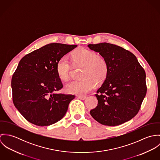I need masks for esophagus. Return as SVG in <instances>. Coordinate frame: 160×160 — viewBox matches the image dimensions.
<instances>
[{
    "mask_svg": "<svg viewBox=\"0 0 160 160\" xmlns=\"http://www.w3.org/2000/svg\"><path fill=\"white\" fill-rule=\"evenodd\" d=\"M78 98L81 99V100H85L86 98V96H83V95H79V96H78Z\"/></svg>",
    "mask_w": 160,
    "mask_h": 160,
    "instance_id": "1",
    "label": "esophagus"
}]
</instances>
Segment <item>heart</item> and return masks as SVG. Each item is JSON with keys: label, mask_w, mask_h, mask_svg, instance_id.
<instances>
[{"label": "heart", "mask_w": 160, "mask_h": 160, "mask_svg": "<svg viewBox=\"0 0 160 160\" xmlns=\"http://www.w3.org/2000/svg\"><path fill=\"white\" fill-rule=\"evenodd\" d=\"M72 58L76 65L84 66L81 74L84 78L73 80L66 85L65 90L69 93L84 95L95 88L97 81L100 83L105 80L108 73V65L103 57L97 56L95 52L81 48L73 53ZM56 70L61 79H68L71 67L67 57L63 56L59 59Z\"/></svg>", "instance_id": "heart-1"}]
</instances>
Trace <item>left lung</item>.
<instances>
[{"mask_svg": "<svg viewBox=\"0 0 160 160\" xmlns=\"http://www.w3.org/2000/svg\"><path fill=\"white\" fill-rule=\"evenodd\" d=\"M107 62L108 73L95 96L96 108L90 113L99 123L121 124L138 112L147 93L146 74L136 57L121 47L103 42L89 44Z\"/></svg>", "mask_w": 160, "mask_h": 160, "instance_id": "left-lung-1", "label": "left lung"}]
</instances>
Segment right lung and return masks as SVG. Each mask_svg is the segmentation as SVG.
<instances>
[{
	"mask_svg": "<svg viewBox=\"0 0 160 160\" xmlns=\"http://www.w3.org/2000/svg\"><path fill=\"white\" fill-rule=\"evenodd\" d=\"M77 46L49 44L20 61L12 78L13 102L28 121L46 126L58 122L66 114L75 96L57 93L63 84L56 65L60 58Z\"/></svg>",
	"mask_w": 160,
	"mask_h": 160,
	"instance_id": "add662e5",
	"label": "right lung"
}]
</instances>
